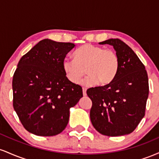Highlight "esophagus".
I'll use <instances>...</instances> for the list:
<instances>
[{"label": "esophagus", "instance_id": "obj_1", "mask_svg": "<svg viewBox=\"0 0 159 159\" xmlns=\"http://www.w3.org/2000/svg\"><path fill=\"white\" fill-rule=\"evenodd\" d=\"M82 90H83V95H84V96H85L86 95H87V89H86V88H83V89H82Z\"/></svg>", "mask_w": 159, "mask_h": 159}]
</instances>
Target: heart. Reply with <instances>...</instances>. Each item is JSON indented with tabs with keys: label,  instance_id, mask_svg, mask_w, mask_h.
<instances>
[{
	"label": "heart",
	"instance_id": "b5f03b06",
	"mask_svg": "<svg viewBox=\"0 0 159 159\" xmlns=\"http://www.w3.org/2000/svg\"><path fill=\"white\" fill-rule=\"evenodd\" d=\"M74 58H66L62 63L66 76L73 84L79 83L86 72L87 75L81 81V84L90 86L97 82L99 85H106L114 80L119 70L117 54L96 45H82L74 53Z\"/></svg>",
	"mask_w": 159,
	"mask_h": 159
}]
</instances>
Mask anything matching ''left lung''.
<instances>
[{"label":"left lung","instance_id":"obj_1","mask_svg":"<svg viewBox=\"0 0 159 159\" xmlns=\"http://www.w3.org/2000/svg\"><path fill=\"white\" fill-rule=\"evenodd\" d=\"M99 44L114 47L120 66L112 81L87 90L93 102L91 123L103 135L129 134L145 115L149 95L147 72L135 53L120 39H110Z\"/></svg>","mask_w":159,"mask_h":159}]
</instances>
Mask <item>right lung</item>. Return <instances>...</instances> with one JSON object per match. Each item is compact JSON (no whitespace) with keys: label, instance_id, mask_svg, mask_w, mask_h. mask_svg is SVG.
I'll list each match as a JSON object with an SVG mask.
<instances>
[{"label":"right lung","instance_id":"add662e5","mask_svg":"<svg viewBox=\"0 0 159 159\" xmlns=\"http://www.w3.org/2000/svg\"><path fill=\"white\" fill-rule=\"evenodd\" d=\"M75 47L45 39L20 59L12 78L13 107L29 132L60 134L68 124L70 108L83 97L81 87L69 81L62 66Z\"/></svg>","mask_w":159,"mask_h":159}]
</instances>
